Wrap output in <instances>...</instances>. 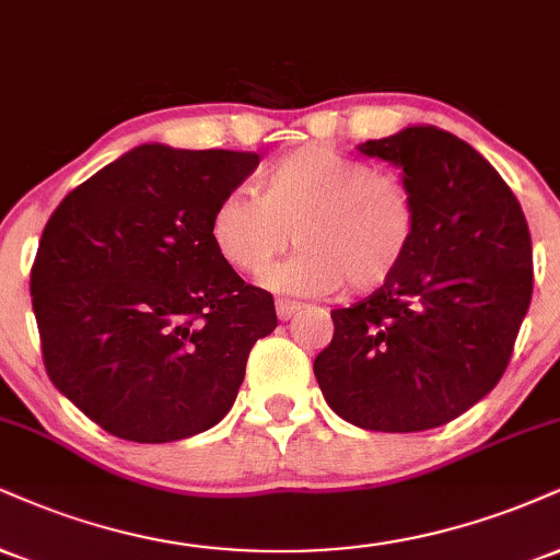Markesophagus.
<instances>
[{
    "label": "esophagus",
    "mask_w": 560,
    "mask_h": 560,
    "mask_svg": "<svg viewBox=\"0 0 560 560\" xmlns=\"http://www.w3.org/2000/svg\"><path fill=\"white\" fill-rule=\"evenodd\" d=\"M300 310V302H292V300H276V315H279V320H289L294 313Z\"/></svg>",
    "instance_id": "34e87169"
}]
</instances>
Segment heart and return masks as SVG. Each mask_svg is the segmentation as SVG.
Returning <instances> with one entry per match:
<instances>
[{
  "label": "heart",
  "instance_id": "heart-1",
  "mask_svg": "<svg viewBox=\"0 0 560 560\" xmlns=\"http://www.w3.org/2000/svg\"><path fill=\"white\" fill-rule=\"evenodd\" d=\"M289 294H368L388 284L417 237V200L399 174L328 145H302L262 174L260 195L232 190L211 213V240L234 271Z\"/></svg>",
  "mask_w": 560,
  "mask_h": 560
}]
</instances>
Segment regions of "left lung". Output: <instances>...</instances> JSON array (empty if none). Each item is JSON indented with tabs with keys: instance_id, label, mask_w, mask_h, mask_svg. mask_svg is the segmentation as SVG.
Listing matches in <instances>:
<instances>
[{
	"instance_id": "left-lung-1",
	"label": "left lung",
	"mask_w": 560,
	"mask_h": 560,
	"mask_svg": "<svg viewBox=\"0 0 560 560\" xmlns=\"http://www.w3.org/2000/svg\"><path fill=\"white\" fill-rule=\"evenodd\" d=\"M360 151L404 172L417 237L388 284L331 310L334 339L313 370L341 420L420 433L506 373L532 300L529 229L501 174L456 135L407 127Z\"/></svg>"
}]
</instances>
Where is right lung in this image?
Wrapping results in <instances>:
<instances>
[{
  "mask_svg": "<svg viewBox=\"0 0 560 560\" xmlns=\"http://www.w3.org/2000/svg\"><path fill=\"white\" fill-rule=\"evenodd\" d=\"M258 164V153L145 143L46 221L31 268L44 365L106 433L172 443L232 409L276 307L215 250L211 213Z\"/></svg>",
  "mask_w": 560,
  "mask_h": 560,
  "instance_id": "add662e5",
  "label": "right lung"
}]
</instances>
